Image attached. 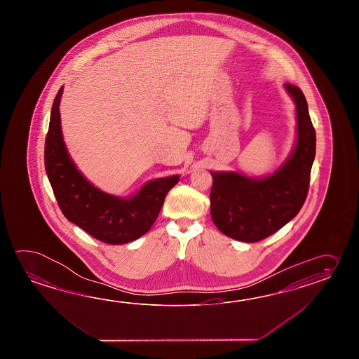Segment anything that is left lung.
Listing matches in <instances>:
<instances>
[{"label":"left lung","mask_w":359,"mask_h":359,"mask_svg":"<svg viewBox=\"0 0 359 359\" xmlns=\"http://www.w3.org/2000/svg\"><path fill=\"white\" fill-rule=\"evenodd\" d=\"M297 110V138L286 161L267 176L212 172L210 215L217 229L237 241L257 243L283 229L304 204L316 156V130L304 93L283 86Z\"/></svg>","instance_id":"8db88e82"}]
</instances>
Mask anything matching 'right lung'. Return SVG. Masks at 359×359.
<instances>
[{"mask_svg":"<svg viewBox=\"0 0 359 359\" xmlns=\"http://www.w3.org/2000/svg\"><path fill=\"white\" fill-rule=\"evenodd\" d=\"M62 91L64 86L55 97L45 142V168L61 212L69 222L102 243L135 241L151 229L180 175L151 180L130 198L100 190L76 168L64 142L59 109Z\"/></svg>","mask_w":359,"mask_h":359,"instance_id":"1","label":"right lung"}]
</instances>
